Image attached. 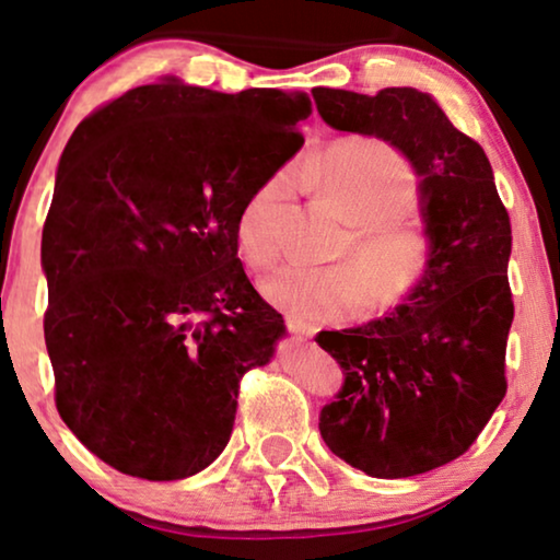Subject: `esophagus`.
I'll list each match as a JSON object with an SVG mask.
<instances>
[{
	"mask_svg": "<svg viewBox=\"0 0 560 560\" xmlns=\"http://www.w3.org/2000/svg\"><path fill=\"white\" fill-rule=\"evenodd\" d=\"M287 325H289V330H292L294 335H300V338H307V335H312V327L300 323V319H296V317H289Z\"/></svg>",
	"mask_w": 560,
	"mask_h": 560,
	"instance_id": "esophagus-1",
	"label": "esophagus"
}]
</instances>
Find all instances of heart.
Instances as JSON below:
<instances>
[{"instance_id": "obj_1", "label": "heart", "mask_w": 560, "mask_h": 560, "mask_svg": "<svg viewBox=\"0 0 560 560\" xmlns=\"http://www.w3.org/2000/svg\"><path fill=\"white\" fill-rule=\"evenodd\" d=\"M304 178L350 222L342 256L355 260L327 268L281 266L264 281V294L300 323L355 315H386L420 294L438 256L428 222L409 210L417 171L397 148L376 138H346L315 155ZM289 176L276 174L245 199L237 214V248L248 264L264 268L279 256V212Z\"/></svg>"}]
</instances>
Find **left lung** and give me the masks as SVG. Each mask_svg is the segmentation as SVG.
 <instances>
[{
	"instance_id": "obj_1",
	"label": "left lung",
	"mask_w": 560,
	"mask_h": 560,
	"mask_svg": "<svg viewBox=\"0 0 560 560\" xmlns=\"http://www.w3.org/2000/svg\"><path fill=\"white\" fill-rule=\"evenodd\" d=\"M312 96L330 128L376 136L412 161L438 241L430 279L405 307L315 338L346 374L319 432L335 456L376 479L432 471L471 448L506 394L510 214L483 148L432 96L407 86L374 96L317 86Z\"/></svg>"
}]
</instances>
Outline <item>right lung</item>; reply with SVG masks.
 Segmentation results:
<instances>
[{
    "mask_svg": "<svg viewBox=\"0 0 560 560\" xmlns=\"http://www.w3.org/2000/svg\"><path fill=\"white\" fill-rule=\"evenodd\" d=\"M310 112L300 92L166 79L73 130L43 225V330L58 415L117 471L176 481L225 451L243 376L287 335L237 258V214Z\"/></svg>",
    "mask_w": 560,
    "mask_h": 560,
    "instance_id": "right-lung-1",
    "label": "right lung"
}]
</instances>
